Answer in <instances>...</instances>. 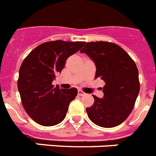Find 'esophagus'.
Returning a JSON list of instances; mask_svg holds the SVG:
<instances>
[{
    "mask_svg": "<svg viewBox=\"0 0 156 156\" xmlns=\"http://www.w3.org/2000/svg\"><path fill=\"white\" fill-rule=\"evenodd\" d=\"M78 94L79 95V96H84V95H86V93H84L82 90H78Z\"/></svg>",
    "mask_w": 156,
    "mask_h": 156,
    "instance_id": "1",
    "label": "esophagus"
}]
</instances>
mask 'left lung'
<instances>
[{
	"mask_svg": "<svg viewBox=\"0 0 156 156\" xmlns=\"http://www.w3.org/2000/svg\"><path fill=\"white\" fill-rule=\"evenodd\" d=\"M80 51L95 64V78L105 83L103 98L94 95V105L86 108L89 118L103 128L120 125L133 111L140 92L136 65L125 50L112 43L90 42Z\"/></svg>",
	"mask_w": 156,
	"mask_h": 156,
	"instance_id": "obj_1",
	"label": "left lung"
}]
</instances>
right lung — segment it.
<instances>
[{
  "mask_svg": "<svg viewBox=\"0 0 156 156\" xmlns=\"http://www.w3.org/2000/svg\"><path fill=\"white\" fill-rule=\"evenodd\" d=\"M85 42L62 40L44 43L29 53L19 70L17 86L28 116L43 126H54L66 117L69 105L78 94L76 88L63 90L52 85L65 62Z\"/></svg>",
  "mask_w": 156,
  "mask_h": 156,
  "instance_id": "1",
  "label": "right lung"
}]
</instances>
